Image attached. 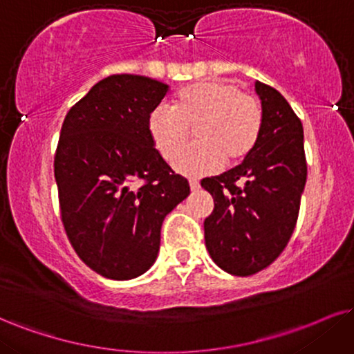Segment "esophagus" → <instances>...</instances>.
Returning <instances> with one entry per match:
<instances>
[{
    "label": "esophagus",
    "instance_id": "obj_1",
    "mask_svg": "<svg viewBox=\"0 0 354 354\" xmlns=\"http://www.w3.org/2000/svg\"><path fill=\"white\" fill-rule=\"evenodd\" d=\"M198 189H200L198 180H190V190H192V192H197Z\"/></svg>",
    "mask_w": 354,
    "mask_h": 354
}]
</instances>
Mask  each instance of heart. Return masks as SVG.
Returning a JSON list of instances; mask_svg holds the SVG:
<instances>
[{
	"instance_id": "obj_1",
	"label": "heart",
	"mask_w": 354,
	"mask_h": 354,
	"mask_svg": "<svg viewBox=\"0 0 354 354\" xmlns=\"http://www.w3.org/2000/svg\"><path fill=\"white\" fill-rule=\"evenodd\" d=\"M263 108L254 95L231 80H203L174 97L172 108L156 106L147 116V133L164 159H173L186 145L189 129L199 142L174 160L177 172L198 177L225 165L246 160L263 131Z\"/></svg>"
}]
</instances>
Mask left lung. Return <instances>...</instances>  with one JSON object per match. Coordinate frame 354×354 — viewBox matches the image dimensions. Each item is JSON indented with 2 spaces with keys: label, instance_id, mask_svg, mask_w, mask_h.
Segmentation results:
<instances>
[{
  "label": "left lung",
  "instance_id": "1",
  "mask_svg": "<svg viewBox=\"0 0 354 354\" xmlns=\"http://www.w3.org/2000/svg\"><path fill=\"white\" fill-rule=\"evenodd\" d=\"M263 131L252 154L228 172L202 180L215 208L205 220V244L218 268L251 276L287 246L307 182L304 128L287 100L256 82Z\"/></svg>",
  "mask_w": 354,
  "mask_h": 354
}]
</instances>
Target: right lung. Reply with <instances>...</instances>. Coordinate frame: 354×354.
I'll list each match as a JSON object with an SVG mask.
<instances>
[{
	"label": "right lung",
	"mask_w": 354,
	"mask_h": 354,
	"mask_svg": "<svg viewBox=\"0 0 354 354\" xmlns=\"http://www.w3.org/2000/svg\"><path fill=\"white\" fill-rule=\"evenodd\" d=\"M167 91L149 77H106L73 104L60 129L54 174L64 228L80 259L103 277L146 272L165 215L190 194L147 133V116Z\"/></svg>",
	"instance_id": "1"
}]
</instances>
